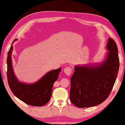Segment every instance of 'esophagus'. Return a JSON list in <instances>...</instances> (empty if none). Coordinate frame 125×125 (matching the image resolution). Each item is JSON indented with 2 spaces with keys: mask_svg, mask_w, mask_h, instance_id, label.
<instances>
[{
  "mask_svg": "<svg viewBox=\"0 0 125 125\" xmlns=\"http://www.w3.org/2000/svg\"><path fill=\"white\" fill-rule=\"evenodd\" d=\"M64 73L67 76H70L72 73V69L69 67H67L64 69Z\"/></svg>",
  "mask_w": 125,
  "mask_h": 125,
  "instance_id": "1",
  "label": "esophagus"
}]
</instances>
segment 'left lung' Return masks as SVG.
Segmentation results:
<instances>
[{"instance_id": "1", "label": "left lung", "mask_w": 125, "mask_h": 125, "mask_svg": "<svg viewBox=\"0 0 125 125\" xmlns=\"http://www.w3.org/2000/svg\"><path fill=\"white\" fill-rule=\"evenodd\" d=\"M108 52L99 64L75 66L71 77L70 101L79 108L95 106L104 102L112 91L119 68L115 42L108 39Z\"/></svg>"}]
</instances>
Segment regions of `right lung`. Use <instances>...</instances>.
Listing matches in <instances>:
<instances>
[{
	"label": "right lung",
	"instance_id": "obj_1",
	"mask_svg": "<svg viewBox=\"0 0 125 125\" xmlns=\"http://www.w3.org/2000/svg\"><path fill=\"white\" fill-rule=\"evenodd\" d=\"M13 49L12 44L7 58V76L10 89L16 97L27 104L34 106L46 104L51 97L53 84L58 79L61 68L49 71L34 83H22L16 77L13 70L11 56Z\"/></svg>",
	"mask_w": 125,
	"mask_h": 125
}]
</instances>
